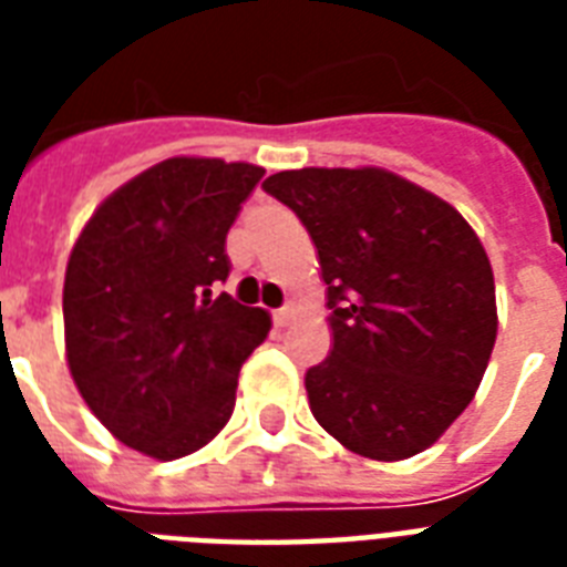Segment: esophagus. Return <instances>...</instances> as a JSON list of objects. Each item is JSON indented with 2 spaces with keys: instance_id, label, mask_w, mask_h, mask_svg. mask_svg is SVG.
<instances>
[{
  "instance_id": "1",
  "label": "esophagus",
  "mask_w": 567,
  "mask_h": 567,
  "mask_svg": "<svg viewBox=\"0 0 567 567\" xmlns=\"http://www.w3.org/2000/svg\"><path fill=\"white\" fill-rule=\"evenodd\" d=\"M293 315H297V309H293V306H282V309L274 311V323L276 327H288V323L293 320Z\"/></svg>"
}]
</instances>
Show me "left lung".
Segmentation results:
<instances>
[{
	"label": "left lung",
	"mask_w": 567,
	"mask_h": 567,
	"mask_svg": "<svg viewBox=\"0 0 567 567\" xmlns=\"http://www.w3.org/2000/svg\"><path fill=\"white\" fill-rule=\"evenodd\" d=\"M309 229L332 350L309 368L315 421L364 458L417 456L465 412L497 338L494 274L471 223L382 167L265 179Z\"/></svg>",
	"instance_id": "1"
}]
</instances>
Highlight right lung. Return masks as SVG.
I'll return each instance as SVG.
<instances>
[{"label": "right lung", "mask_w": 567, "mask_h": 567, "mask_svg": "<svg viewBox=\"0 0 567 567\" xmlns=\"http://www.w3.org/2000/svg\"><path fill=\"white\" fill-rule=\"evenodd\" d=\"M261 167L179 155L102 199L64 276L66 364L100 423L158 462L226 426L240 364L270 332L226 282V235Z\"/></svg>", "instance_id": "add662e5"}]
</instances>
